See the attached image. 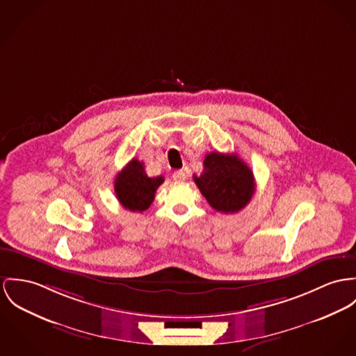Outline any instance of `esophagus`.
Instances as JSON below:
<instances>
[{"label":"esophagus","mask_w":356,"mask_h":356,"mask_svg":"<svg viewBox=\"0 0 356 356\" xmlns=\"http://www.w3.org/2000/svg\"><path fill=\"white\" fill-rule=\"evenodd\" d=\"M172 177H173V180H176V181H184V180H186V173H184L183 170H176V172H173Z\"/></svg>","instance_id":"1"}]
</instances>
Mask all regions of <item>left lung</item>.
Instances as JSON below:
<instances>
[{
    "instance_id": "1",
    "label": "left lung",
    "mask_w": 356,
    "mask_h": 356,
    "mask_svg": "<svg viewBox=\"0 0 356 356\" xmlns=\"http://www.w3.org/2000/svg\"><path fill=\"white\" fill-rule=\"evenodd\" d=\"M200 176L193 181L209 204L223 214H234L250 202L256 184L250 168L236 154H206Z\"/></svg>"
}]
</instances>
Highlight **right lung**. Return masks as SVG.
Wrapping results in <instances>:
<instances>
[{
  "mask_svg": "<svg viewBox=\"0 0 356 356\" xmlns=\"http://www.w3.org/2000/svg\"><path fill=\"white\" fill-rule=\"evenodd\" d=\"M164 183V176L149 177L143 163L133 159L116 176L113 187L119 203L130 211H145L154 200L157 188Z\"/></svg>",
  "mask_w": 356,
  "mask_h": 356,
  "instance_id": "right-lung-1",
  "label": "right lung"
}]
</instances>
